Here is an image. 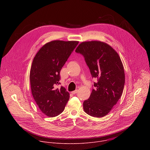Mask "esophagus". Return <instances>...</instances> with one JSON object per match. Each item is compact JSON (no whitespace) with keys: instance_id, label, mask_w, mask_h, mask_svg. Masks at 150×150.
<instances>
[{"instance_id":"34e87169","label":"esophagus","mask_w":150,"mask_h":150,"mask_svg":"<svg viewBox=\"0 0 150 150\" xmlns=\"http://www.w3.org/2000/svg\"><path fill=\"white\" fill-rule=\"evenodd\" d=\"M77 92H78V90H77V89H76V90H75V91H72V92H71V93H73V94H75V93H77Z\"/></svg>"}]
</instances>
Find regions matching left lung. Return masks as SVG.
<instances>
[{
	"mask_svg": "<svg viewBox=\"0 0 150 150\" xmlns=\"http://www.w3.org/2000/svg\"><path fill=\"white\" fill-rule=\"evenodd\" d=\"M85 59L94 83L90 97L83 103L86 113L94 117L106 115L121 98L125 84L124 66L118 53L107 43L84 42L76 51Z\"/></svg>",
	"mask_w": 150,
	"mask_h": 150,
	"instance_id": "left-lung-1",
	"label": "left lung"
}]
</instances>
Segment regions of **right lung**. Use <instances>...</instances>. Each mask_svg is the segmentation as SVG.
<instances>
[{
    "mask_svg": "<svg viewBox=\"0 0 150 150\" xmlns=\"http://www.w3.org/2000/svg\"><path fill=\"white\" fill-rule=\"evenodd\" d=\"M79 42L54 40L46 43L33 58L30 71L33 97L45 115L54 117L64 110L70 94L61 83L60 71Z\"/></svg>",
    "mask_w": 150,
    "mask_h": 150,
    "instance_id": "1",
    "label": "right lung"
}]
</instances>
